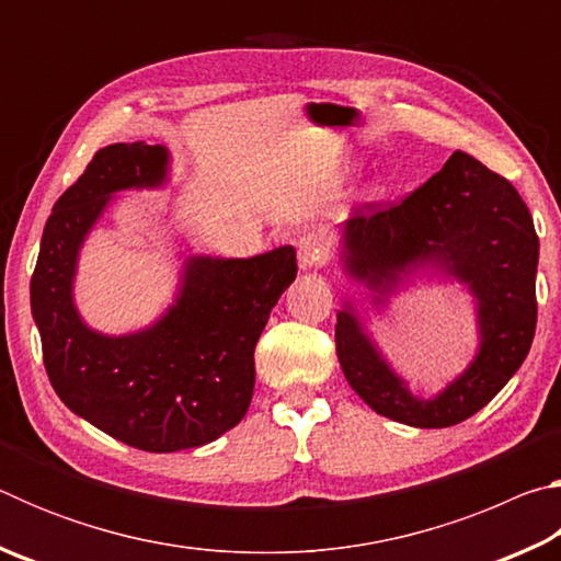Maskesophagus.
<instances>
[{
	"instance_id": "obj_1",
	"label": "esophagus",
	"mask_w": 561,
	"mask_h": 561,
	"mask_svg": "<svg viewBox=\"0 0 561 561\" xmlns=\"http://www.w3.org/2000/svg\"><path fill=\"white\" fill-rule=\"evenodd\" d=\"M297 260L299 270H317L329 262V244L314 232H304L297 237Z\"/></svg>"
}]
</instances>
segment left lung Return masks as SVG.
Segmentation results:
<instances>
[{
    "label": "left lung",
    "instance_id": "obj_1",
    "mask_svg": "<svg viewBox=\"0 0 561 561\" xmlns=\"http://www.w3.org/2000/svg\"><path fill=\"white\" fill-rule=\"evenodd\" d=\"M341 264L368 289L376 314L415 277L462 284L474 304L478 351L433 398L413 396L381 354L354 301L336 314V354L348 386L378 415L448 428L485 408L527 358L537 327L539 240L505 178L455 150L401 205L356 207L341 225Z\"/></svg>",
    "mask_w": 561,
    "mask_h": 561
}]
</instances>
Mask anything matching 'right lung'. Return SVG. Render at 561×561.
Segmentation results:
<instances>
[{"label": "right lung", "instance_id": "right-lung-1", "mask_svg": "<svg viewBox=\"0 0 561 561\" xmlns=\"http://www.w3.org/2000/svg\"><path fill=\"white\" fill-rule=\"evenodd\" d=\"M170 178L165 146L113 144L56 201L32 277V317L56 396L111 438L148 453L201 448L242 421L254 391V346L297 277L291 244L250 260L183 254L163 317L130 334L91 329L73 301L81 247L123 190Z\"/></svg>", "mask_w": 561, "mask_h": 561}]
</instances>
